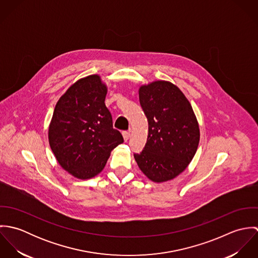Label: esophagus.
I'll return each mask as SVG.
<instances>
[{"label": "esophagus", "mask_w": 258, "mask_h": 258, "mask_svg": "<svg viewBox=\"0 0 258 258\" xmlns=\"http://www.w3.org/2000/svg\"><path fill=\"white\" fill-rule=\"evenodd\" d=\"M122 135H123L124 140L127 141V140L129 139V137H130V132H129V131H123V132H122Z\"/></svg>", "instance_id": "esophagus-1"}]
</instances>
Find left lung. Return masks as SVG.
Here are the masks:
<instances>
[{
    "mask_svg": "<svg viewBox=\"0 0 258 258\" xmlns=\"http://www.w3.org/2000/svg\"><path fill=\"white\" fill-rule=\"evenodd\" d=\"M139 100L149 127L147 143L134 158L151 181L167 182L184 171L197 152L200 129L196 115L184 93L169 81L141 86Z\"/></svg>",
    "mask_w": 258,
    "mask_h": 258,
    "instance_id": "8db88e82",
    "label": "left lung"
}]
</instances>
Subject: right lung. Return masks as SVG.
<instances>
[{"instance_id":"add662e5","label":"right lung","mask_w":258,"mask_h":258,"mask_svg":"<svg viewBox=\"0 0 258 258\" xmlns=\"http://www.w3.org/2000/svg\"><path fill=\"white\" fill-rule=\"evenodd\" d=\"M107 87L99 75L77 80L59 98L48 128V141L58 164L81 180L98 175L111 151L123 143L105 105Z\"/></svg>"}]
</instances>
